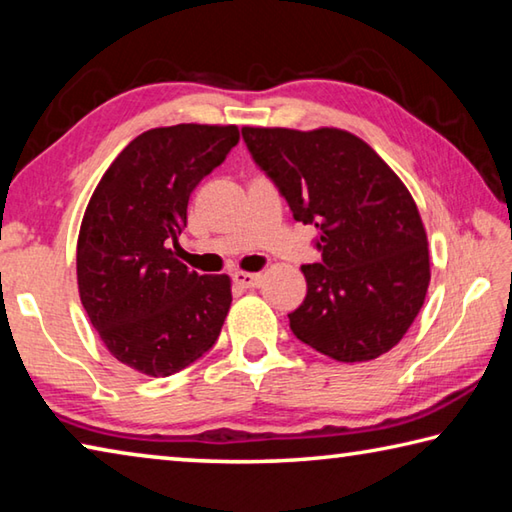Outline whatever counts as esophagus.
Wrapping results in <instances>:
<instances>
[{
    "label": "esophagus",
    "instance_id": "obj_1",
    "mask_svg": "<svg viewBox=\"0 0 512 512\" xmlns=\"http://www.w3.org/2000/svg\"><path fill=\"white\" fill-rule=\"evenodd\" d=\"M235 282L239 284V287L244 289H257L259 284H262V273H246V271H237L235 275Z\"/></svg>",
    "mask_w": 512,
    "mask_h": 512
}]
</instances>
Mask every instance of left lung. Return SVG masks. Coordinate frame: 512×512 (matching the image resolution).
I'll return each instance as SVG.
<instances>
[{"mask_svg":"<svg viewBox=\"0 0 512 512\" xmlns=\"http://www.w3.org/2000/svg\"><path fill=\"white\" fill-rule=\"evenodd\" d=\"M253 160L293 219L320 230L323 259L305 264L307 296L289 314L302 343L343 363L402 341L427 296V232L397 173L341 128H241Z\"/></svg>","mask_w":512,"mask_h":512,"instance_id":"8db88e82","label":"left lung"}]
</instances>
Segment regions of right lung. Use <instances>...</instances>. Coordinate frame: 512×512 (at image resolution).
Wrapping results in <instances>:
<instances>
[{"mask_svg": "<svg viewBox=\"0 0 512 512\" xmlns=\"http://www.w3.org/2000/svg\"><path fill=\"white\" fill-rule=\"evenodd\" d=\"M239 142L237 126L151 128L121 151L85 207L76 280L92 327L117 361L149 377L187 368L219 339L228 275L176 257L196 185Z\"/></svg>", "mask_w": 512, "mask_h": 512, "instance_id": "add662e5", "label": "right lung"}]
</instances>
